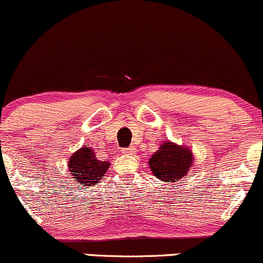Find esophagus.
<instances>
[{"instance_id":"34e87169","label":"esophagus","mask_w":263,"mask_h":263,"mask_svg":"<svg viewBox=\"0 0 263 263\" xmlns=\"http://www.w3.org/2000/svg\"><path fill=\"white\" fill-rule=\"evenodd\" d=\"M134 152H135L134 146H131V147H128V148H125L121 151V153H123V155H131V153H134Z\"/></svg>"}]
</instances>
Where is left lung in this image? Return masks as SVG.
Listing matches in <instances>:
<instances>
[{"mask_svg":"<svg viewBox=\"0 0 263 263\" xmlns=\"http://www.w3.org/2000/svg\"><path fill=\"white\" fill-rule=\"evenodd\" d=\"M193 155L190 149L179 147L172 142L162 143L149 159V167L156 178L162 182L176 183L192 168Z\"/></svg>","mask_w":263,"mask_h":263,"instance_id":"8db88e82","label":"left lung"}]
</instances>
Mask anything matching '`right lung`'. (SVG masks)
<instances>
[{
    "instance_id": "add662e5",
    "label": "right lung",
    "mask_w": 263,
    "mask_h": 263,
    "mask_svg": "<svg viewBox=\"0 0 263 263\" xmlns=\"http://www.w3.org/2000/svg\"><path fill=\"white\" fill-rule=\"evenodd\" d=\"M108 167L110 163L99 161L90 147H83L77 151L69 161V172L75 178V183L80 185H98Z\"/></svg>"
}]
</instances>
